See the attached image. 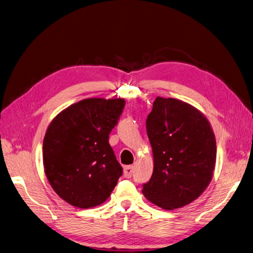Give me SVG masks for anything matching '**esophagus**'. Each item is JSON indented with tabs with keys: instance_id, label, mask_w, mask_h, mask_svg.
Wrapping results in <instances>:
<instances>
[{
	"instance_id": "1",
	"label": "esophagus",
	"mask_w": 253,
	"mask_h": 253,
	"mask_svg": "<svg viewBox=\"0 0 253 253\" xmlns=\"http://www.w3.org/2000/svg\"><path fill=\"white\" fill-rule=\"evenodd\" d=\"M133 173V167L132 166H126L124 167V176L126 178H130Z\"/></svg>"
}]
</instances>
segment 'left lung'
<instances>
[{
    "label": "left lung",
    "instance_id": "obj_1",
    "mask_svg": "<svg viewBox=\"0 0 253 253\" xmlns=\"http://www.w3.org/2000/svg\"><path fill=\"white\" fill-rule=\"evenodd\" d=\"M146 131L154 171L142 192L165 210L191 203L209 186L216 164V139L209 121L188 103L157 97Z\"/></svg>",
    "mask_w": 253,
    "mask_h": 253
}]
</instances>
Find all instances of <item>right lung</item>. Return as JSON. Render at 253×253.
Instances as JSON below:
<instances>
[{
  "mask_svg": "<svg viewBox=\"0 0 253 253\" xmlns=\"http://www.w3.org/2000/svg\"><path fill=\"white\" fill-rule=\"evenodd\" d=\"M124 99L88 98L65 109L49 125L42 144L44 173L67 203L89 209L105 202L123 168L109 144Z\"/></svg>",
  "mask_w": 253,
  "mask_h": 253,
  "instance_id": "obj_1",
  "label": "right lung"
}]
</instances>
